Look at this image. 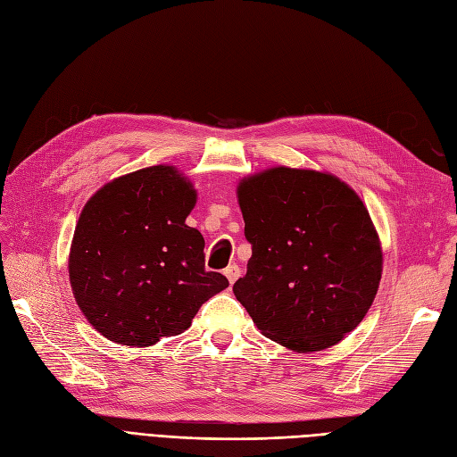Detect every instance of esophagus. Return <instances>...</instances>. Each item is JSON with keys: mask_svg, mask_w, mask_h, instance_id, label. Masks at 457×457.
<instances>
[{"mask_svg": "<svg viewBox=\"0 0 457 457\" xmlns=\"http://www.w3.org/2000/svg\"><path fill=\"white\" fill-rule=\"evenodd\" d=\"M225 276H227V279H228L230 283H234L236 279L240 278V266H238V264L227 266V269H225Z\"/></svg>", "mask_w": 457, "mask_h": 457, "instance_id": "1", "label": "esophagus"}]
</instances>
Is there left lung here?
<instances>
[{
  "label": "left lung",
  "instance_id": "obj_1",
  "mask_svg": "<svg viewBox=\"0 0 457 457\" xmlns=\"http://www.w3.org/2000/svg\"><path fill=\"white\" fill-rule=\"evenodd\" d=\"M238 202L251 259L232 291L261 333L295 352L352 333L382 278L361 198L335 176L279 166L242 179Z\"/></svg>",
  "mask_w": 457,
  "mask_h": 457
}]
</instances>
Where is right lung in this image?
Returning <instances> with one entry per match:
<instances>
[{"label":"right lung","mask_w":457,"mask_h":457,"mask_svg":"<svg viewBox=\"0 0 457 457\" xmlns=\"http://www.w3.org/2000/svg\"><path fill=\"white\" fill-rule=\"evenodd\" d=\"M193 185L171 166L113 179L79 217L70 281L88 323L124 345L181 335L200 306L228 287L204 266V238L185 225Z\"/></svg>","instance_id":"add662e5"}]
</instances>
